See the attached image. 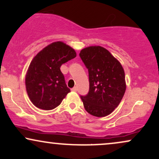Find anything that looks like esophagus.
<instances>
[{
	"mask_svg": "<svg viewBox=\"0 0 159 159\" xmlns=\"http://www.w3.org/2000/svg\"><path fill=\"white\" fill-rule=\"evenodd\" d=\"M77 90H78V88L76 87H74L72 89V91H74V92H76Z\"/></svg>",
	"mask_w": 159,
	"mask_h": 159,
	"instance_id": "1",
	"label": "esophagus"
}]
</instances>
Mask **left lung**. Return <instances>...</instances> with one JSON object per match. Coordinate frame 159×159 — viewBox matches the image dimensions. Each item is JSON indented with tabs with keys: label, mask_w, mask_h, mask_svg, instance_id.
Returning <instances> with one entry per match:
<instances>
[{
	"label": "left lung",
	"mask_w": 159,
	"mask_h": 159,
	"mask_svg": "<svg viewBox=\"0 0 159 159\" xmlns=\"http://www.w3.org/2000/svg\"><path fill=\"white\" fill-rule=\"evenodd\" d=\"M79 56L88 69L90 82L88 93L81 96L84 107L93 116H107L119 105L126 89L123 66L101 46L82 49Z\"/></svg>",
	"instance_id": "1"
}]
</instances>
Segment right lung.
Here are the masks:
<instances>
[{
  "label": "right lung",
  "instance_id": "right-lung-1",
  "mask_svg": "<svg viewBox=\"0 0 159 159\" xmlns=\"http://www.w3.org/2000/svg\"><path fill=\"white\" fill-rule=\"evenodd\" d=\"M75 57L73 48L60 41L48 45L34 57L25 76V85L36 107L52 110L70 92L61 66Z\"/></svg>",
  "mask_w": 159,
  "mask_h": 159
}]
</instances>
